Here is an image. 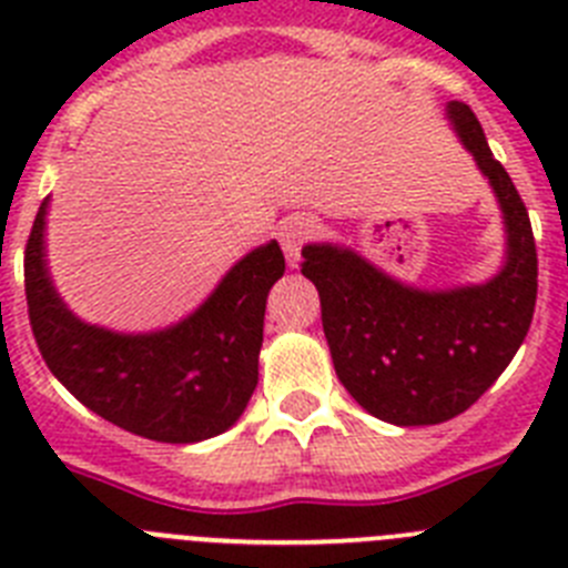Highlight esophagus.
<instances>
[{
  "mask_svg": "<svg viewBox=\"0 0 568 568\" xmlns=\"http://www.w3.org/2000/svg\"><path fill=\"white\" fill-rule=\"evenodd\" d=\"M315 233H318V222L310 219V215H293V219H287V222L281 224L278 241L281 247H284V255H287L290 267H298L301 247H304Z\"/></svg>",
  "mask_w": 568,
  "mask_h": 568,
  "instance_id": "esophagus-1",
  "label": "esophagus"
}]
</instances>
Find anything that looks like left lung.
Returning a JSON list of instances; mask_svg holds the SVG:
<instances>
[{"label": "left lung", "instance_id": "left-lung-1", "mask_svg": "<svg viewBox=\"0 0 568 568\" xmlns=\"http://www.w3.org/2000/svg\"><path fill=\"white\" fill-rule=\"evenodd\" d=\"M449 119L504 210L509 258L498 278L420 293L329 244H310L301 261L318 290L338 381L366 413L398 426L444 424L466 413L515 358L538 301V250L524 199L469 104L449 102Z\"/></svg>", "mask_w": 568, "mask_h": 568}]
</instances>
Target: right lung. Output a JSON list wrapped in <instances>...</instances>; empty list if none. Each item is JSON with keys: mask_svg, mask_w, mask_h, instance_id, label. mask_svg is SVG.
<instances>
[{"mask_svg": "<svg viewBox=\"0 0 568 568\" xmlns=\"http://www.w3.org/2000/svg\"><path fill=\"white\" fill-rule=\"evenodd\" d=\"M42 233L44 204L24 244V298L39 353L64 389L110 424L162 444L230 429L258 384L267 293L284 275L278 244L241 258L179 327L119 335L68 313L50 287Z\"/></svg>", "mask_w": 568, "mask_h": 568, "instance_id": "right-lung-1", "label": "right lung"}]
</instances>
